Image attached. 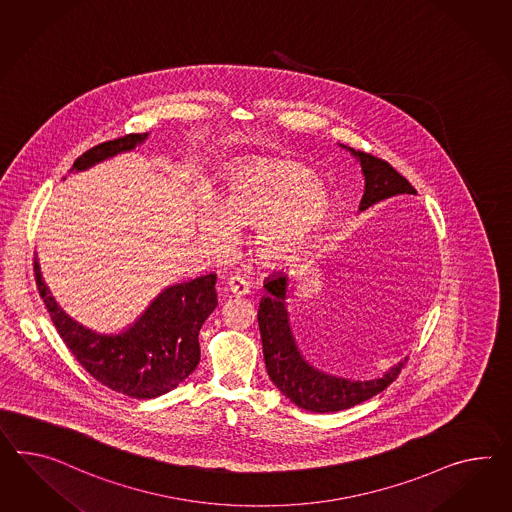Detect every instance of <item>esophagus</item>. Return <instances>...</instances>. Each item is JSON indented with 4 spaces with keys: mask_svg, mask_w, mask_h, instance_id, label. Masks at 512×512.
Returning <instances> with one entry per match:
<instances>
[{
    "mask_svg": "<svg viewBox=\"0 0 512 512\" xmlns=\"http://www.w3.org/2000/svg\"><path fill=\"white\" fill-rule=\"evenodd\" d=\"M249 282L245 280V278H241V276H230V280H228V291L232 293V295H236V297H243V295H247L249 293Z\"/></svg>",
    "mask_w": 512,
    "mask_h": 512,
    "instance_id": "esophagus-1",
    "label": "esophagus"
}]
</instances>
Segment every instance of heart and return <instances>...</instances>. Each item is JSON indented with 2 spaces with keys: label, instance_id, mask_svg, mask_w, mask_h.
Returning a JSON list of instances; mask_svg holds the SVG:
<instances>
[{
  "label": "heart",
  "instance_id": "b5f03b06",
  "mask_svg": "<svg viewBox=\"0 0 512 512\" xmlns=\"http://www.w3.org/2000/svg\"><path fill=\"white\" fill-rule=\"evenodd\" d=\"M314 172L293 163H265L237 172L210 200L211 223L237 234L255 228L252 249L263 263L286 262L325 223L332 200ZM202 234L213 239L206 224Z\"/></svg>",
  "mask_w": 512,
  "mask_h": 512
}]
</instances>
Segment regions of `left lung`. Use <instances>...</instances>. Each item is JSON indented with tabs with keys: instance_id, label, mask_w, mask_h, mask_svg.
<instances>
[{
	"instance_id": "left-lung-1",
	"label": "left lung",
	"mask_w": 512,
	"mask_h": 512,
	"mask_svg": "<svg viewBox=\"0 0 512 512\" xmlns=\"http://www.w3.org/2000/svg\"><path fill=\"white\" fill-rule=\"evenodd\" d=\"M349 150L360 159L366 176V193L360 202V210H367L384 198L418 193L388 161L367 152H354L353 148ZM263 288L267 289V295L260 302L258 325L262 334L265 367L276 388L297 407L319 414L345 410L380 394L399 377L407 360L392 367L382 379L364 382L338 379L317 371L302 358L289 328L286 310L288 276L284 273L269 276Z\"/></svg>"
}]
</instances>
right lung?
Returning a JSON list of instances; mask_svg holds the SVG:
<instances>
[{"instance_id": "add662e5", "label": "right lung", "mask_w": 512, "mask_h": 512, "mask_svg": "<svg viewBox=\"0 0 512 512\" xmlns=\"http://www.w3.org/2000/svg\"><path fill=\"white\" fill-rule=\"evenodd\" d=\"M148 133H128L79 156L70 171H85L102 159L132 150ZM40 297L53 325L81 367L107 388L135 399H152L184 382L200 360L198 332L217 306L215 273L198 276L159 293L133 327L117 336L96 334L81 327L53 301L33 262Z\"/></svg>"}]
</instances>
